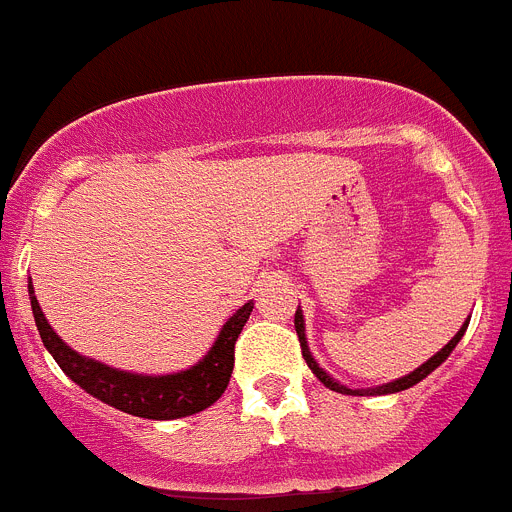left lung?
Instances as JSON below:
<instances>
[{
	"label": "left lung",
	"instance_id": "1",
	"mask_svg": "<svg viewBox=\"0 0 512 512\" xmlns=\"http://www.w3.org/2000/svg\"><path fill=\"white\" fill-rule=\"evenodd\" d=\"M467 325H469V323H464V325H461V330H459V333H456V336L451 338V341L446 343V346H443L441 351H438V354L433 356V359H428V361H425L423 366H418V369H415L413 374H408V377H402V379H395V382H390V384H382V387H377V390H366V392H359V390H348V387H343V384H338L336 379H330L328 374H325L323 369H320V366H318V361L312 359L310 348H307V338H305V320H302V310H297V312H295V328H297V338H300L302 356H305L307 366H310V369H312V374H315V377H318L320 382L325 384V387H330V390H333V392H343V395H374V392H377V395H392V392H402V390H408V387H413V384H418L420 379H425V377H428V374H431L433 369H436V366H441L443 361H446V356H449L451 351H454V348H456V343H459V341H461V336H464V330H467Z\"/></svg>",
	"mask_w": 512,
	"mask_h": 512
}]
</instances>
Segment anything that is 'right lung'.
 Returning <instances> with one entry per match:
<instances>
[{
	"label": "right lung",
	"instance_id": "right-lung-1",
	"mask_svg": "<svg viewBox=\"0 0 512 512\" xmlns=\"http://www.w3.org/2000/svg\"><path fill=\"white\" fill-rule=\"evenodd\" d=\"M27 289H30V305H33L35 325H38V333L43 338V346L51 351L63 372L97 400L107 402L122 413L148 420L184 418V415L200 413V410L210 408L215 400H220L230 382V374H233L235 341L241 336L243 325L253 310V302H246L241 310L235 312L220 330L210 354L197 366H192L187 372L166 374V377H143V374L117 372L112 366L84 359L76 351H71L45 320L43 310L35 300L33 282L27 284Z\"/></svg>",
	"mask_w": 512,
	"mask_h": 512
}]
</instances>
